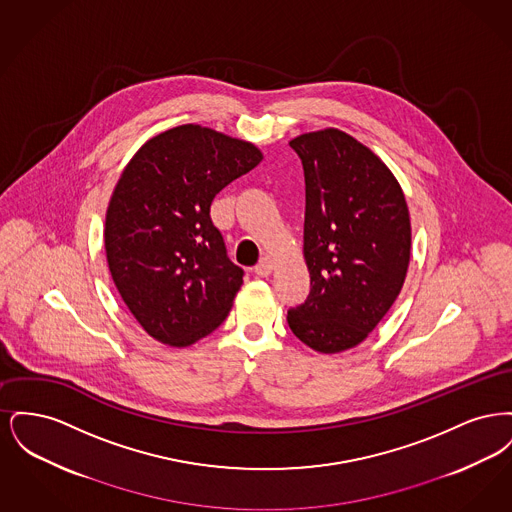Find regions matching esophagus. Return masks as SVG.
Here are the masks:
<instances>
[{"label": "esophagus", "mask_w": 512, "mask_h": 512, "mask_svg": "<svg viewBox=\"0 0 512 512\" xmlns=\"http://www.w3.org/2000/svg\"><path fill=\"white\" fill-rule=\"evenodd\" d=\"M272 270H274V261H272L270 257H263V259L259 261V265L255 267V274L261 276V278H265Z\"/></svg>", "instance_id": "obj_1"}]
</instances>
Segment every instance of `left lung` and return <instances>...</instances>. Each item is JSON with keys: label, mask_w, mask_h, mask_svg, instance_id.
Instances as JSON below:
<instances>
[{"label": "left lung", "mask_w": 512, "mask_h": 512, "mask_svg": "<svg viewBox=\"0 0 512 512\" xmlns=\"http://www.w3.org/2000/svg\"><path fill=\"white\" fill-rule=\"evenodd\" d=\"M290 146L305 171L311 293L288 311V324L318 353H341L368 338L401 292L411 215L388 165L351 134L330 126L299 134Z\"/></svg>", "instance_id": "left-lung-1"}]
</instances>
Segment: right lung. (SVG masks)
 Wrapping results in <instances>:
<instances>
[{
  "label": "right lung",
  "instance_id": "add662e5",
  "mask_svg": "<svg viewBox=\"0 0 512 512\" xmlns=\"http://www.w3.org/2000/svg\"><path fill=\"white\" fill-rule=\"evenodd\" d=\"M261 159L251 142L182 124L149 138L121 172L105 213V255L153 340L188 347L228 317L244 270L226 257L211 203Z\"/></svg>",
  "mask_w": 512,
  "mask_h": 512
}]
</instances>
